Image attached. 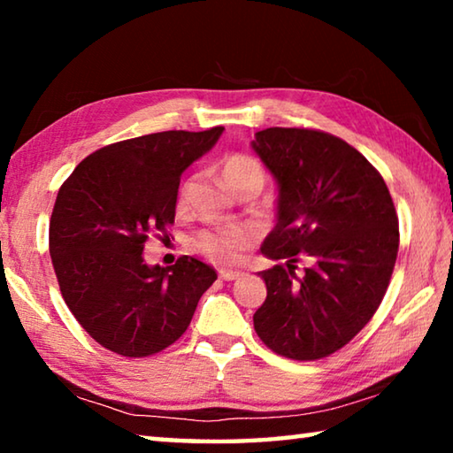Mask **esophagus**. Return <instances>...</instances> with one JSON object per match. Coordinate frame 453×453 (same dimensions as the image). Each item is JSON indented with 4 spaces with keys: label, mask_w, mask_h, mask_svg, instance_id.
Instances as JSON below:
<instances>
[{
    "label": "esophagus",
    "mask_w": 453,
    "mask_h": 453,
    "mask_svg": "<svg viewBox=\"0 0 453 453\" xmlns=\"http://www.w3.org/2000/svg\"><path fill=\"white\" fill-rule=\"evenodd\" d=\"M242 272H234V270H219V278L224 281H234L242 278Z\"/></svg>",
    "instance_id": "1"
}]
</instances>
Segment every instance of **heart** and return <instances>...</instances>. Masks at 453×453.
Masks as SVG:
<instances>
[{"mask_svg": "<svg viewBox=\"0 0 453 453\" xmlns=\"http://www.w3.org/2000/svg\"><path fill=\"white\" fill-rule=\"evenodd\" d=\"M221 173L229 188L234 191H240L242 188H259L262 189L265 181L264 165L257 162L256 157L243 156V153H235L229 156L224 165H221ZM196 178H189L183 181L180 189L178 203L180 208H186L189 202L191 191H194ZM191 248L205 257H210L216 264H235L242 254L251 245V232L245 227L227 226V227H210L199 229V232L189 240Z\"/></svg>", "mask_w": 453, "mask_h": 453, "instance_id": "b5f03b06", "label": "heart"}]
</instances>
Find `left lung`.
<instances>
[{
  "instance_id": "1",
  "label": "left lung",
  "mask_w": 453,
  "mask_h": 453,
  "mask_svg": "<svg viewBox=\"0 0 453 453\" xmlns=\"http://www.w3.org/2000/svg\"><path fill=\"white\" fill-rule=\"evenodd\" d=\"M251 148L278 181V224L259 272L267 297L254 327L267 348L297 362L321 359L362 332L386 296L400 227L386 181L340 137L267 127ZM310 257L302 279L295 264Z\"/></svg>"
}]
</instances>
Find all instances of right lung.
I'll return each mask as SVG.
<instances>
[{
  "instance_id": "obj_1",
  "label": "right lung",
  "mask_w": 453,
  "mask_h": 453,
  "mask_svg": "<svg viewBox=\"0 0 453 453\" xmlns=\"http://www.w3.org/2000/svg\"><path fill=\"white\" fill-rule=\"evenodd\" d=\"M221 132L173 129L105 145L59 188L50 254L61 296L80 326L113 354L145 357L172 346L218 280L196 257L159 267L142 254L151 234L173 224L181 173Z\"/></svg>"
}]
</instances>
